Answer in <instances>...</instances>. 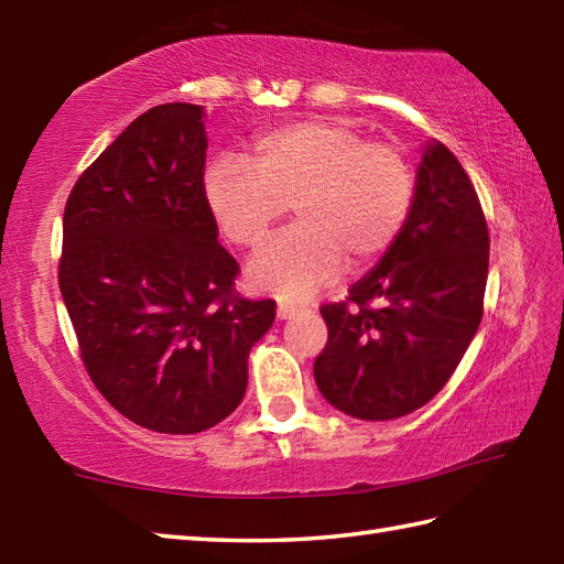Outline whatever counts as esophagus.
Segmentation results:
<instances>
[{
    "label": "esophagus",
    "mask_w": 564,
    "mask_h": 564,
    "mask_svg": "<svg viewBox=\"0 0 564 564\" xmlns=\"http://www.w3.org/2000/svg\"><path fill=\"white\" fill-rule=\"evenodd\" d=\"M275 315H279V319H291V317L297 315V305L279 303V307H275Z\"/></svg>",
    "instance_id": "obj_1"
}]
</instances>
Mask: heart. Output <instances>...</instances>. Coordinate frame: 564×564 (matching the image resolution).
Instances as JSON below:
<instances>
[{
	"label": "heart",
	"instance_id": "b5f03b06",
	"mask_svg": "<svg viewBox=\"0 0 564 564\" xmlns=\"http://www.w3.org/2000/svg\"><path fill=\"white\" fill-rule=\"evenodd\" d=\"M223 235L254 249L293 203L295 225L247 263L254 291L305 297L337 279L344 259L366 267L392 247L410 218L414 172L400 150L366 142L329 118L269 130L251 145V166L225 154L203 176Z\"/></svg>",
	"mask_w": 564,
	"mask_h": 564
}]
</instances>
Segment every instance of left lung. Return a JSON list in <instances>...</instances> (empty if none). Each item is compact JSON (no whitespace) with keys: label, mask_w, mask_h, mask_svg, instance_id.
<instances>
[{"label":"left lung","mask_w":564,"mask_h":564,"mask_svg":"<svg viewBox=\"0 0 564 564\" xmlns=\"http://www.w3.org/2000/svg\"><path fill=\"white\" fill-rule=\"evenodd\" d=\"M487 267L480 198L455 154L431 140L402 232L349 301L319 310L329 332L315 361L322 398L366 422L424 406L480 327Z\"/></svg>","instance_id":"obj_1"}]
</instances>
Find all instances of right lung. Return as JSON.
<instances>
[{"label": "right lung", "mask_w": 564, "mask_h": 564, "mask_svg": "<svg viewBox=\"0 0 564 564\" xmlns=\"http://www.w3.org/2000/svg\"><path fill=\"white\" fill-rule=\"evenodd\" d=\"M206 111L162 104L84 172L65 206L59 293L82 361L130 422L198 434L230 416L273 301L232 293L203 191Z\"/></svg>", "instance_id": "1"}]
</instances>
